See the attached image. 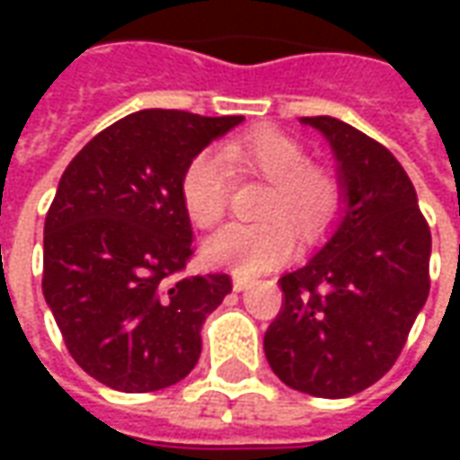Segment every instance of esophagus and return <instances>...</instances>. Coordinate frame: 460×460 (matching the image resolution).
Masks as SVG:
<instances>
[{
  "label": "esophagus",
  "instance_id": "obj_1",
  "mask_svg": "<svg viewBox=\"0 0 460 460\" xmlns=\"http://www.w3.org/2000/svg\"><path fill=\"white\" fill-rule=\"evenodd\" d=\"M251 286L249 279H243V276H234V290L236 293H241V290H246Z\"/></svg>",
  "mask_w": 460,
  "mask_h": 460
}]
</instances>
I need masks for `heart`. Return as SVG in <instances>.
Listing matches in <instances>:
<instances>
[{
  "mask_svg": "<svg viewBox=\"0 0 460 460\" xmlns=\"http://www.w3.org/2000/svg\"><path fill=\"white\" fill-rule=\"evenodd\" d=\"M224 157L234 170L269 181L259 224H231L204 243V256L236 276H259L288 259L296 234L315 239L328 229L340 207L338 180L308 164L298 140L279 130H259L226 142ZM214 152L194 155L181 174V199L197 226L209 229L224 219L231 199V172Z\"/></svg>",
  "mask_w": 460,
  "mask_h": 460,
  "instance_id": "1",
  "label": "heart"
}]
</instances>
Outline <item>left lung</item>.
Segmentation results:
<instances>
[{
	"label": "left lung",
	"mask_w": 460,
	"mask_h": 460,
	"mask_svg": "<svg viewBox=\"0 0 460 460\" xmlns=\"http://www.w3.org/2000/svg\"><path fill=\"white\" fill-rule=\"evenodd\" d=\"M300 122L332 147L342 211L318 253L279 280L286 300L263 349L290 389L345 399L402 352L429 298L431 231L385 145L330 115Z\"/></svg>",
	"instance_id": "obj_1"
}]
</instances>
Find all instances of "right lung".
Segmentation results:
<instances>
[{"instance_id":"right-lung-1","label":"right lung","mask_w":460,"mask_h":460,"mask_svg":"<svg viewBox=\"0 0 460 460\" xmlns=\"http://www.w3.org/2000/svg\"><path fill=\"white\" fill-rule=\"evenodd\" d=\"M239 122L140 111L98 132L58 181L41 288L71 357L111 389L157 392L199 359L201 325L231 293V279H177L194 253L181 174Z\"/></svg>"}]
</instances>
